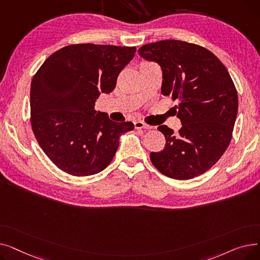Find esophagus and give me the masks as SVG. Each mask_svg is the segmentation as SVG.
<instances>
[{
    "instance_id": "esophagus-1",
    "label": "esophagus",
    "mask_w": 260,
    "mask_h": 260,
    "mask_svg": "<svg viewBox=\"0 0 260 260\" xmlns=\"http://www.w3.org/2000/svg\"><path fill=\"white\" fill-rule=\"evenodd\" d=\"M134 125H135V128H136V129H140V128L149 129V128H152L151 125H147L146 123H144V122H142V121H135V122H134Z\"/></svg>"
}]
</instances>
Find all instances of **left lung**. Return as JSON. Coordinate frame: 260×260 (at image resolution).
Here are the masks:
<instances>
[{
	"label": "left lung",
	"instance_id": "8db88e82",
	"mask_svg": "<svg viewBox=\"0 0 260 260\" xmlns=\"http://www.w3.org/2000/svg\"><path fill=\"white\" fill-rule=\"evenodd\" d=\"M138 52L161 66V91L178 101L173 108L182 124L177 134L167 125L158 127L167 142L161 152L149 155L152 163L173 179L206 173L228 148L238 111L228 70L207 48L178 40L145 44Z\"/></svg>",
	"mask_w": 260,
	"mask_h": 260
}]
</instances>
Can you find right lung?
<instances>
[{
    "instance_id": "right-lung-1",
    "label": "right lung",
    "mask_w": 260,
    "mask_h": 260,
    "mask_svg": "<svg viewBox=\"0 0 260 260\" xmlns=\"http://www.w3.org/2000/svg\"><path fill=\"white\" fill-rule=\"evenodd\" d=\"M136 47L72 44L49 56L32 78L30 122L35 137L54 166L73 176H90L112 162L120 135L132 122L97 113L95 99L116 87Z\"/></svg>"
}]
</instances>
